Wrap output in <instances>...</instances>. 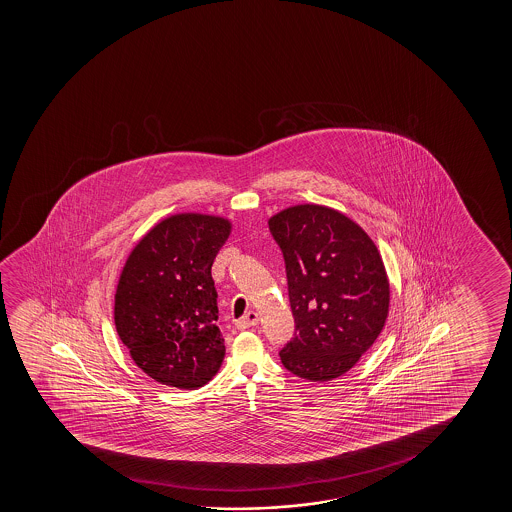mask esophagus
<instances>
[{
    "label": "esophagus",
    "instance_id": "esophagus-1",
    "mask_svg": "<svg viewBox=\"0 0 512 512\" xmlns=\"http://www.w3.org/2000/svg\"><path fill=\"white\" fill-rule=\"evenodd\" d=\"M259 323V313H255V311H248L245 316H241L239 320H236V327L239 330L250 329V327H255Z\"/></svg>",
    "mask_w": 512,
    "mask_h": 512
}]
</instances>
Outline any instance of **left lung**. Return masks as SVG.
Listing matches in <instances>:
<instances>
[{
	"label": "left lung",
	"instance_id": "left-lung-1",
	"mask_svg": "<svg viewBox=\"0 0 512 512\" xmlns=\"http://www.w3.org/2000/svg\"><path fill=\"white\" fill-rule=\"evenodd\" d=\"M287 266L294 339L285 369L308 381L343 376L385 327L390 283L367 232L341 211L295 204L269 218Z\"/></svg>",
	"mask_w": 512,
	"mask_h": 512
}]
</instances>
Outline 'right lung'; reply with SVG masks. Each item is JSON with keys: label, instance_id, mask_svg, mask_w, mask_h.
I'll list each match as a JSON object with an SVG mask.
<instances>
[{"label": "right lung", "instance_id": "1", "mask_svg": "<svg viewBox=\"0 0 512 512\" xmlns=\"http://www.w3.org/2000/svg\"><path fill=\"white\" fill-rule=\"evenodd\" d=\"M231 227V220L204 213L162 218L122 267L115 329L134 364L161 385L196 390L222 365L211 266Z\"/></svg>", "mask_w": 512, "mask_h": 512}]
</instances>
